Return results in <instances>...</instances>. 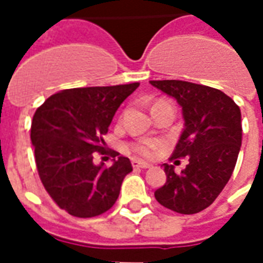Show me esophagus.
Returning a JSON list of instances; mask_svg holds the SVG:
<instances>
[{"instance_id": "1", "label": "esophagus", "mask_w": 263, "mask_h": 263, "mask_svg": "<svg viewBox=\"0 0 263 263\" xmlns=\"http://www.w3.org/2000/svg\"><path fill=\"white\" fill-rule=\"evenodd\" d=\"M132 166L134 167H141V169H149L152 165H149V163L143 162V160H132Z\"/></svg>"}]
</instances>
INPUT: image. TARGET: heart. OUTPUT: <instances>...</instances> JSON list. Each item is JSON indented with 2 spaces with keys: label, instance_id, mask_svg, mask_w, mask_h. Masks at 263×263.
<instances>
[{
  "label": "heart",
  "instance_id": "obj_1",
  "mask_svg": "<svg viewBox=\"0 0 263 263\" xmlns=\"http://www.w3.org/2000/svg\"><path fill=\"white\" fill-rule=\"evenodd\" d=\"M158 103H159V101H158ZM159 148H160L159 143L145 142V143H139V145H135V146H134V151L138 152L139 155H142V156H152L154 152H156Z\"/></svg>",
  "mask_w": 263,
  "mask_h": 263
}]
</instances>
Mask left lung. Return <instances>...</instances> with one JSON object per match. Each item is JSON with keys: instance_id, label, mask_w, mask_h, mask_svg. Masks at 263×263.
<instances>
[{"instance_id": "obj_1", "label": "left lung", "mask_w": 263, "mask_h": 263, "mask_svg": "<svg viewBox=\"0 0 263 263\" xmlns=\"http://www.w3.org/2000/svg\"><path fill=\"white\" fill-rule=\"evenodd\" d=\"M149 83L182 107L184 128L171 159L189 158L180 173L162 165L166 183L155 198L172 211L196 214L213 204L234 172L242 142L241 109L213 87L182 80Z\"/></svg>"}]
</instances>
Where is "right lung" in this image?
Returning a JSON list of instances; mask_svg holds the SVG:
<instances>
[{"instance_id":"add662e5","label":"right lung","mask_w":263,"mask_h":263,"mask_svg":"<svg viewBox=\"0 0 263 263\" xmlns=\"http://www.w3.org/2000/svg\"><path fill=\"white\" fill-rule=\"evenodd\" d=\"M139 83L83 87L56 92L36 109L31 126L37 173L49 196L70 215L90 218L105 213L132 172L128 158L108 152L103 137L115 111ZM96 153H109V168L94 165Z\"/></svg>"}]
</instances>
